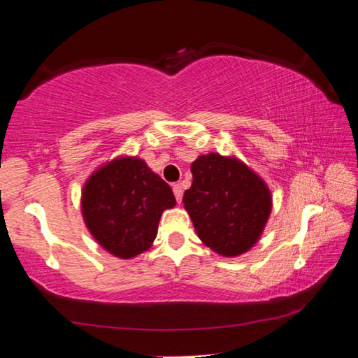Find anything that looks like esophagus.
<instances>
[{
	"label": "esophagus",
	"instance_id": "esophagus-1",
	"mask_svg": "<svg viewBox=\"0 0 358 358\" xmlns=\"http://www.w3.org/2000/svg\"><path fill=\"white\" fill-rule=\"evenodd\" d=\"M173 194H175V199H177V202L180 203L181 199H183V187H181V185H173Z\"/></svg>",
	"mask_w": 358,
	"mask_h": 358
}]
</instances>
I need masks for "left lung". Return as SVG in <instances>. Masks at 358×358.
Returning <instances> with one entry per match:
<instances>
[{"mask_svg":"<svg viewBox=\"0 0 358 358\" xmlns=\"http://www.w3.org/2000/svg\"><path fill=\"white\" fill-rule=\"evenodd\" d=\"M191 172L192 185L183 203L199 238L221 256L246 252L268 220V187L240 161L216 153L194 161Z\"/></svg>","mask_w":358,"mask_h":358,"instance_id":"obj_1","label":"left lung"}]
</instances>
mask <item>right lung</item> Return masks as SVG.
Here are the masks:
<instances>
[{"label": "right lung", "mask_w": 358, "mask_h": 358, "mask_svg": "<svg viewBox=\"0 0 358 358\" xmlns=\"http://www.w3.org/2000/svg\"><path fill=\"white\" fill-rule=\"evenodd\" d=\"M175 197L142 159L120 157L94 172L82 192V213L98 243L121 259L147 251L162 211Z\"/></svg>", "instance_id": "1"}]
</instances>
